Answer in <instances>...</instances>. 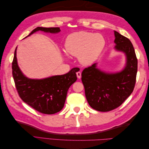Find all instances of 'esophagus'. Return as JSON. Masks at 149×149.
Instances as JSON below:
<instances>
[{
	"mask_svg": "<svg viewBox=\"0 0 149 149\" xmlns=\"http://www.w3.org/2000/svg\"><path fill=\"white\" fill-rule=\"evenodd\" d=\"M76 75H77V77L78 79H80L81 77V72L78 71L77 73H76Z\"/></svg>",
	"mask_w": 149,
	"mask_h": 149,
	"instance_id": "esophagus-1",
	"label": "esophagus"
}]
</instances>
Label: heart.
<instances>
[{"label":"heart","instance_id":"heart-1","mask_svg":"<svg viewBox=\"0 0 149 149\" xmlns=\"http://www.w3.org/2000/svg\"><path fill=\"white\" fill-rule=\"evenodd\" d=\"M105 45V38L101 34L81 31L68 36L65 47L70 55L78 56L83 65H88L100 55Z\"/></svg>","mask_w":149,"mask_h":149}]
</instances>
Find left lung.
<instances>
[{
	"instance_id": "8db88e82",
	"label": "left lung",
	"mask_w": 149,
	"mask_h": 149,
	"mask_svg": "<svg viewBox=\"0 0 149 149\" xmlns=\"http://www.w3.org/2000/svg\"><path fill=\"white\" fill-rule=\"evenodd\" d=\"M116 50L125 54V68L117 73H106L96 68V63L84 68L81 80L89 106L101 112L120 106L132 93L136 81L137 58L130 40L114 31Z\"/></svg>"
}]
</instances>
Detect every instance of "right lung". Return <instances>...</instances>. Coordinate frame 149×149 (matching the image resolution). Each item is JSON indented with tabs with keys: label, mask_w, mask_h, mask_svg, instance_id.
I'll list each match as a JSON object with an SVG mask.
<instances>
[{
	"label": "right lung",
	"mask_w": 149,
	"mask_h": 149,
	"mask_svg": "<svg viewBox=\"0 0 149 149\" xmlns=\"http://www.w3.org/2000/svg\"><path fill=\"white\" fill-rule=\"evenodd\" d=\"M39 30L53 33L60 31L58 27H37L27 37ZM16 51L17 48L12 64V75L20 97L41 113L53 114L60 112L64 106L68 90L77 79V69L73 68L65 74L43 79H29L23 74L18 66Z\"/></svg>",
	"instance_id": "add662e5"
}]
</instances>
